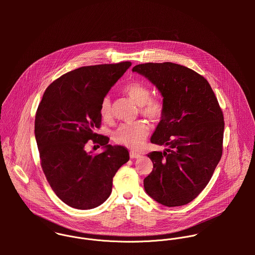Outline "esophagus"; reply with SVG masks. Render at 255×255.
I'll use <instances>...</instances> for the list:
<instances>
[{"label": "esophagus", "instance_id": "obj_1", "mask_svg": "<svg viewBox=\"0 0 255 255\" xmlns=\"http://www.w3.org/2000/svg\"><path fill=\"white\" fill-rule=\"evenodd\" d=\"M129 156H130L131 159H136V158H139V157H140V155H139L138 153L133 152V151H131V152L129 153Z\"/></svg>", "mask_w": 255, "mask_h": 255}]
</instances>
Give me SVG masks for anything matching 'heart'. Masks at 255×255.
Returning <instances> with one entry per match:
<instances>
[{"mask_svg": "<svg viewBox=\"0 0 255 255\" xmlns=\"http://www.w3.org/2000/svg\"><path fill=\"white\" fill-rule=\"evenodd\" d=\"M124 92L138 106L140 112L147 118L157 121L164 113L163 101L159 98H150L151 91L145 84L133 81L124 87ZM100 115L103 120L112 119V103L109 96H105L100 104ZM149 134V126L143 121L120 126L114 132V141L118 144L136 149L142 145Z\"/></svg>", "mask_w": 255, "mask_h": 255, "instance_id": "1", "label": "heart"}]
</instances>
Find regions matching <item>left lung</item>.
I'll return each instance as SVG.
<instances>
[{
  "label": "left lung",
  "mask_w": 255,
  "mask_h": 255,
  "mask_svg": "<svg viewBox=\"0 0 255 255\" xmlns=\"http://www.w3.org/2000/svg\"><path fill=\"white\" fill-rule=\"evenodd\" d=\"M132 72L156 86L164 104L150 140L167 148L147 154L153 170L143 181L146 193L168 207L185 205L205 188L222 156L218 100L203 76L178 64L147 63Z\"/></svg>",
  "instance_id": "obj_1"
}]
</instances>
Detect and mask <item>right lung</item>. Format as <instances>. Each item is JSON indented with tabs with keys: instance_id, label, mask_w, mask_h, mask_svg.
<instances>
[{
	"instance_id": "add662e5",
	"label": "right lung",
	"mask_w": 255,
	"mask_h": 255,
	"mask_svg": "<svg viewBox=\"0 0 255 255\" xmlns=\"http://www.w3.org/2000/svg\"><path fill=\"white\" fill-rule=\"evenodd\" d=\"M130 62L82 67L51 83L35 117V138L41 166L57 196L69 206L87 210L101 205L112 192L113 178L128 161L123 146L108 144L95 133L100 104ZM88 140L103 145L98 155L87 152Z\"/></svg>"
}]
</instances>
